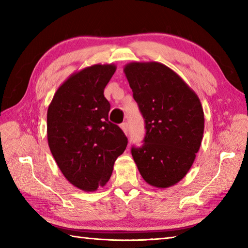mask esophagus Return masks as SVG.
<instances>
[{
	"mask_svg": "<svg viewBox=\"0 0 248 248\" xmlns=\"http://www.w3.org/2000/svg\"><path fill=\"white\" fill-rule=\"evenodd\" d=\"M120 128H121V130L124 131V133L125 134V135H128V133H129V127H128V124L127 123H123L120 124Z\"/></svg>",
	"mask_w": 248,
	"mask_h": 248,
	"instance_id": "esophagus-1",
	"label": "esophagus"
}]
</instances>
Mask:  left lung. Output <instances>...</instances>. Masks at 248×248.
Segmentation results:
<instances>
[{
  "instance_id": "8db88e82",
  "label": "left lung",
  "mask_w": 248,
  "mask_h": 248,
  "mask_svg": "<svg viewBox=\"0 0 248 248\" xmlns=\"http://www.w3.org/2000/svg\"><path fill=\"white\" fill-rule=\"evenodd\" d=\"M124 72L145 119L146 135L132 156L152 186H175L202 145L204 115L198 96L170 68L157 62L127 64Z\"/></svg>"
}]
</instances>
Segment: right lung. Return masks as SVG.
Here are the masks:
<instances>
[{"label": "right lung", "mask_w": 248, "mask_h": 248, "mask_svg": "<svg viewBox=\"0 0 248 248\" xmlns=\"http://www.w3.org/2000/svg\"><path fill=\"white\" fill-rule=\"evenodd\" d=\"M114 64L93 65L72 73L57 88L48 108V144L57 166L72 186L85 192L104 186L128 139L108 121L104 88Z\"/></svg>", "instance_id": "right-lung-1"}]
</instances>
